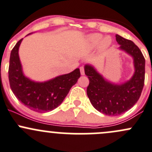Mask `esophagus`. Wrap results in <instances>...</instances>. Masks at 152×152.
<instances>
[{"label": "esophagus", "mask_w": 152, "mask_h": 152, "mask_svg": "<svg viewBox=\"0 0 152 152\" xmlns=\"http://www.w3.org/2000/svg\"><path fill=\"white\" fill-rule=\"evenodd\" d=\"M80 71H81V74L82 75H85V67L83 66H82L80 67Z\"/></svg>", "instance_id": "1"}]
</instances>
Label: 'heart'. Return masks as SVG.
Returning a JSON list of instances; mask_svg holds the SVG:
<instances>
[{
  "label": "heart",
  "mask_w": 152,
  "mask_h": 152,
  "mask_svg": "<svg viewBox=\"0 0 152 152\" xmlns=\"http://www.w3.org/2000/svg\"><path fill=\"white\" fill-rule=\"evenodd\" d=\"M102 37H103V36L99 33L92 34L89 35L88 37H87L88 46L90 48H93L99 45V44L101 42L100 48L102 49H106L108 47H110L112 42L111 38L110 37H105L102 39Z\"/></svg>",
  "instance_id": "1"
}]
</instances>
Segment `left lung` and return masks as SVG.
<instances>
[{
  "label": "left lung",
  "instance_id": "8db88e82",
  "mask_svg": "<svg viewBox=\"0 0 152 152\" xmlns=\"http://www.w3.org/2000/svg\"><path fill=\"white\" fill-rule=\"evenodd\" d=\"M120 48L134 58L135 72L132 78L123 85L107 82L90 65H85V74L89 79L87 94L92 105L100 113L115 116L133 107L141 95L145 81V58L138 47L129 39L116 34Z\"/></svg>",
  "mask_w": 152,
  "mask_h": 152
}]
</instances>
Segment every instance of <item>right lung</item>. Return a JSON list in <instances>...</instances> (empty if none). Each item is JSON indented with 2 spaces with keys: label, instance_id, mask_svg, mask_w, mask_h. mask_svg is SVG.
Segmentation results:
<instances>
[{
  "label": "right lung",
  "instance_id": "obj_1",
  "mask_svg": "<svg viewBox=\"0 0 152 152\" xmlns=\"http://www.w3.org/2000/svg\"><path fill=\"white\" fill-rule=\"evenodd\" d=\"M20 39L11 51L9 66L10 87L17 99L26 107L37 113H47L62 104L72 86L81 76L76 69L68 74L62 75L45 82H34L25 77L18 56Z\"/></svg>",
  "mask_w": 152,
  "mask_h": 152
}]
</instances>
